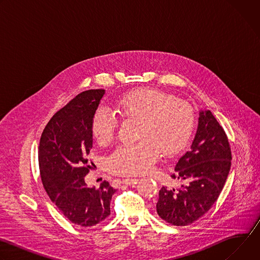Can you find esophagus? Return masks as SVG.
<instances>
[{
	"label": "esophagus",
	"instance_id": "1",
	"mask_svg": "<svg viewBox=\"0 0 260 260\" xmlns=\"http://www.w3.org/2000/svg\"><path fill=\"white\" fill-rule=\"evenodd\" d=\"M138 179H135V178H125L122 180V183L126 184V185H135L138 183Z\"/></svg>",
	"mask_w": 260,
	"mask_h": 260
}]
</instances>
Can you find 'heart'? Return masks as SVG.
<instances>
[{
	"instance_id": "b5f03b06",
	"label": "heart",
	"mask_w": 260,
	"mask_h": 260,
	"mask_svg": "<svg viewBox=\"0 0 260 260\" xmlns=\"http://www.w3.org/2000/svg\"><path fill=\"white\" fill-rule=\"evenodd\" d=\"M117 112L129 119H140L136 144H122L107 158L109 171L116 175L137 176L147 173L160 151L172 155L189 140L194 114L191 106L171 93L157 89H140L125 94L117 104ZM118 118L109 108L101 106L94 112L91 133L101 145L116 134Z\"/></svg>"
}]
</instances>
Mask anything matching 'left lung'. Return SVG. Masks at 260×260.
Segmentation results:
<instances>
[{
	"label": "left lung",
	"mask_w": 260,
	"mask_h": 260,
	"mask_svg": "<svg viewBox=\"0 0 260 260\" xmlns=\"http://www.w3.org/2000/svg\"><path fill=\"white\" fill-rule=\"evenodd\" d=\"M232 166L228 136L211 111H201L191 147L178 160L172 178L180 188L162 186L156 211L172 225L185 226L205 215L217 201Z\"/></svg>",
	"instance_id": "8db88e82"
}]
</instances>
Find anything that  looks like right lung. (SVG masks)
<instances>
[{"mask_svg": "<svg viewBox=\"0 0 260 260\" xmlns=\"http://www.w3.org/2000/svg\"><path fill=\"white\" fill-rule=\"evenodd\" d=\"M104 94L105 89H89L76 95L51 117L39 144L40 175L48 197L72 223L83 228L110 215L116 191L107 181L98 189L84 181L91 170V121Z\"/></svg>", "mask_w": 260, "mask_h": 260, "instance_id": "obj_1", "label": "right lung"}]
</instances>
